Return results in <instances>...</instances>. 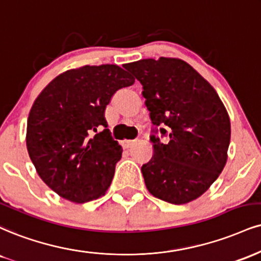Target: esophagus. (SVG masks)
I'll list each match as a JSON object with an SVG mask.
<instances>
[{
    "mask_svg": "<svg viewBox=\"0 0 261 261\" xmlns=\"http://www.w3.org/2000/svg\"><path fill=\"white\" fill-rule=\"evenodd\" d=\"M134 143H135V140H124V141H121V146L124 147V148H128V147L133 146Z\"/></svg>",
    "mask_w": 261,
    "mask_h": 261,
    "instance_id": "1",
    "label": "esophagus"
}]
</instances>
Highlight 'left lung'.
<instances>
[{"label":"left lung","instance_id":"1","mask_svg":"<svg viewBox=\"0 0 261 261\" xmlns=\"http://www.w3.org/2000/svg\"><path fill=\"white\" fill-rule=\"evenodd\" d=\"M143 86L154 125L152 159L141 170L147 190L171 204L198 198L227 161L231 124L214 87L186 62L161 57L125 65ZM168 137L160 142L158 134Z\"/></svg>","mask_w":261,"mask_h":261}]
</instances>
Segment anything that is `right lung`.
<instances>
[{"label":"right lung","instance_id":"1","mask_svg":"<svg viewBox=\"0 0 261 261\" xmlns=\"http://www.w3.org/2000/svg\"><path fill=\"white\" fill-rule=\"evenodd\" d=\"M134 83L115 64L85 65L58 75L34 102L28 152L42 181L63 198L86 203L111 186L122 149L106 128V107Z\"/></svg>","mask_w":261,"mask_h":261}]
</instances>
